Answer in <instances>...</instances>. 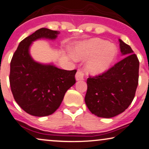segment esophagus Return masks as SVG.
Instances as JSON below:
<instances>
[{
	"mask_svg": "<svg viewBox=\"0 0 149 149\" xmlns=\"http://www.w3.org/2000/svg\"><path fill=\"white\" fill-rule=\"evenodd\" d=\"M84 71H82V69H79V70L77 71L76 74V80H82L84 79Z\"/></svg>",
	"mask_w": 149,
	"mask_h": 149,
	"instance_id": "esophagus-1",
	"label": "esophagus"
}]
</instances>
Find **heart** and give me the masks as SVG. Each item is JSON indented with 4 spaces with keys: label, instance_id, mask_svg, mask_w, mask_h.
<instances>
[{
    "label": "heart",
    "instance_id": "heart-1",
    "mask_svg": "<svg viewBox=\"0 0 149 149\" xmlns=\"http://www.w3.org/2000/svg\"><path fill=\"white\" fill-rule=\"evenodd\" d=\"M117 54L116 47L106 41L93 39L81 43L75 49V56L78 59H86L95 56L87 63L86 69L93 74L104 72L110 67Z\"/></svg>",
    "mask_w": 149,
    "mask_h": 149
}]
</instances>
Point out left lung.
<instances>
[{"mask_svg": "<svg viewBox=\"0 0 149 149\" xmlns=\"http://www.w3.org/2000/svg\"><path fill=\"white\" fill-rule=\"evenodd\" d=\"M125 58L114 66L87 79L84 100L91 113L112 118L123 112L134 100L139 78V60L130 45L119 39Z\"/></svg>", "mask_w": 149, "mask_h": 149, "instance_id": "obj_1", "label": "left lung"}]
</instances>
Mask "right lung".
<instances>
[{"instance_id": "obj_1", "label": "right lung", "mask_w": 149, "mask_h": 149, "mask_svg": "<svg viewBox=\"0 0 149 149\" xmlns=\"http://www.w3.org/2000/svg\"><path fill=\"white\" fill-rule=\"evenodd\" d=\"M58 32L42 28L19 43L10 63L9 83L17 104L28 114L45 116L59 108L65 93L76 83L77 70L67 71L33 61L29 47L38 39H54Z\"/></svg>"}]
</instances>
